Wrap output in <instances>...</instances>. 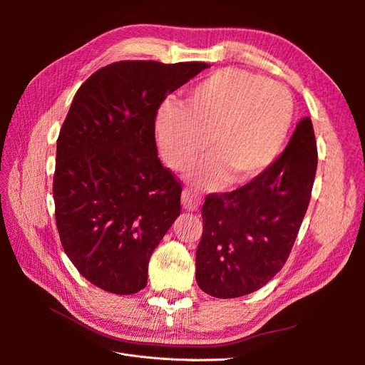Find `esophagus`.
<instances>
[{"label":"esophagus","mask_w":365,"mask_h":365,"mask_svg":"<svg viewBox=\"0 0 365 365\" xmlns=\"http://www.w3.org/2000/svg\"><path fill=\"white\" fill-rule=\"evenodd\" d=\"M181 202L185 210H189V212H195V210H197L201 205V195L196 193L195 190L184 189L182 196H181Z\"/></svg>","instance_id":"34e87169"}]
</instances>
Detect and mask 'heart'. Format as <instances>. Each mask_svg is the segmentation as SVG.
<instances>
[{
  "label": "heart",
  "mask_w": 365,
  "mask_h": 365,
  "mask_svg": "<svg viewBox=\"0 0 365 365\" xmlns=\"http://www.w3.org/2000/svg\"><path fill=\"white\" fill-rule=\"evenodd\" d=\"M294 118V101L279 83L245 70L224 68L196 83L185 105L163 103L155 115L164 161L182 170L207 149L215 152L195 180L217 187L256 178L277 158Z\"/></svg>",
  "instance_id": "1"
}]
</instances>
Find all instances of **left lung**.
Listing matches in <instances>:
<instances>
[{"mask_svg": "<svg viewBox=\"0 0 365 365\" xmlns=\"http://www.w3.org/2000/svg\"><path fill=\"white\" fill-rule=\"evenodd\" d=\"M318 163L309 117L282 155L256 178L202 205V237L196 250V282L216 298L260 289L289 257L311 201Z\"/></svg>", "mask_w": 365, "mask_h": 365, "instance_id": "1", "label": "left lung"}]
</instances>
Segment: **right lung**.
I'll list each match as a JSON object with an SVG mask.
<instances>
[{
  "mask_svg": "<svg viewBox=\"0 0 365 365\" xmlns=\"http://www.w3.org/2000/svg\"><path fill=\"white\" fill-rule=\"evenodd\" d=\"M205 62L121 61L77 90L59 132L53 178L61 244L103 291L145 288L153 250L181 213V182L163 168L155 115Z\"/></svg>",
  "mask_w": 365,
  "mask_h": 365,
  "instance_id": "1",
  "label": "right lung"
}]
</instances>
